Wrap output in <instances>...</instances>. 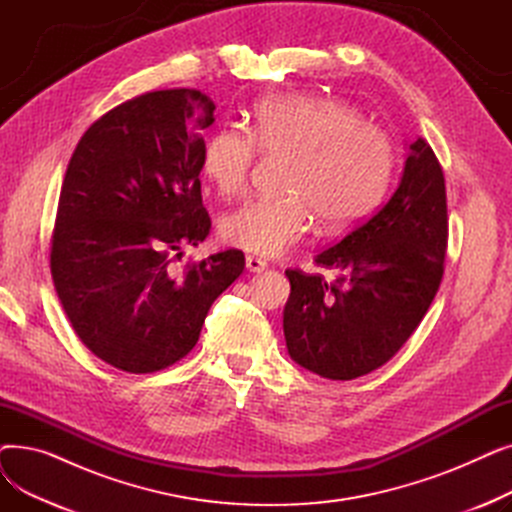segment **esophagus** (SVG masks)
I'll use <instances>...</instances> for the list:
<instances>
[{
  "label": "esophagus",
  "mask_w": 512,
  "mask_h": 512,
  "mask_svg": "<svg viewBox=\"0 0 512 512\" xmlns=\"http://www.w3.org/2000/svg\"><path fill=\"white\" fill-rule=\"evenodd\" d=\"M247 270L249 272H263V270H267V263L263 261V259H259V257H255V255H249L247 257Z\"/></svg>",
  "instance_id": "34e87169"
}]
</instances>
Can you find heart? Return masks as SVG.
<instances>
[{
	"instance_id": "b5f03b06",
	"label": "heart",
	"mask_w": 512,
	"mask_h": 512,
	"mask_svg": "<svg viewBox=\"0 0 512 512\" xmlns=\"http://www.w3.org/2000/svg\"><path fill=\"white\" fill-rule=\"evenodd\" d=\"M286 155L282 195L228 211L220 234L247 253L276 257L311 230L361 224L386 197L396 151L388 132L363 122L357 107L334 97L284 93L255 103L247 130L220 128L203 143L201 170L222 197L245 193L257 155Z\"/></svg>"
}]
</instances>
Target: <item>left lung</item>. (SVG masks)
Instances as JSON below:
<instances>
[{"label": "left lung", "mask_w": 512, "mask_h": 512, "mask_svg": "<svg viewBox=\"0 0 512 512\" xmlns=\"http://www.w3.org/2000/svg\"><path fill=\"white\" fill-rule=\"evenodd\" d=\"M448 247L446 184L423 139L411 145L390 201L315 255L340 276L286 270L284 336L290 357L328 380H355L388 363L432 305Z\"/></svg>", "instance_id": "left-lung-1"}]
</instances>
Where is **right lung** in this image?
Returning <instances> with one entry per match:
<instances>
[{
    "label": "right lung",
    "mask_w": 512,
    "mask_h": 512,
    "mask_svg": "<svg viewBox=\"0 0 512 512\" xmlns=\"http://www.w3.org/2000/svg\"><path fill=\"white\" fill-rule=\"evenodd\" d=\"M213 110L197 89L151 91L93 122L70 157L51 276L80 342L116 369L184 359L211 303L245 270L238 249L174 267L180 247L211 228L199 174Z\"/></svg>",
    "instance_id": "add662e5"
}]
</instances>
